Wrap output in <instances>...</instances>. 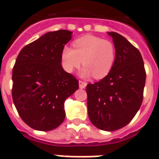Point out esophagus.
<instances>
[{"label":"esophagus","instance_id":"obj_1","mask_svg":"<svg viewBox=\"0 0 159 159\" xmlns=\"http://www.w3.org/2000/svg\"><path fill=\"white\" fill-rule=\"evenodd\" d=\"M79 85H80V89H84V88L86 87V85H87V83H86V82H84V81L82 80H80L79 81Z\"/></svg>","mask_w":159,"mask_h":159}]
</instances>
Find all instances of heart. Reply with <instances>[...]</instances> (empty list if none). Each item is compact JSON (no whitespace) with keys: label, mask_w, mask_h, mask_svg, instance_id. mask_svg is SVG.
<instances>
[{"label":"heart","mask_w":159,"mask_h":159,"mask_svg":"<svg viewBox=\"0 0 159 159\" xmlns=\"http://www.w3.org/2000/svg\"><path fill=\"white\" fill-rule=\"evenodd\" d=\"M116 49L110 40L94 35H85L73 42V49L65 47L61 52V64L66 71L71 73L80 66L81 75L88 78L93 75L102 79L107 75L113 67Z\"/></svg>","instance_id":"1"}]
</instances>
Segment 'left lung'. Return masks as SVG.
Returning <instances> with one entry per match:
<instances>
[{"label":"left lung","instance_id":"obj_1","mask_svg":"<svg viewBox=\"0 0 159 159\" xmlns=\"http://www.w3.org/2000/svg\"><path fill=\"white\" fill-rule=\"evenodd\" d=\"M116 59L107 75L86 86L88 114L97 128L113 131L130 122L143 102L146 72L139 51L120 34L111 32Z\"/></svg>","mask_w":159,"mask_h":159}]
</instances>
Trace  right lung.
Segmentation results:
<instances>
[{
    "label": "right lung",
    "instance_id": "obj_1",
    "mask_svg": "<svg viewBox=\"0 0 159 159\" xmlns=\"http://www.w3.org/2000/svg\"><path fill=\"white\" fill-rule=\"evenodd\" d=\"M72 33L49 32L20 51L12 72V98L29 126L48 131L65 120L64 102L79 89V81L61 66V52Z\"/></svg>",
    "mask_w": 159,
    "mask_h": 159
}]
</instances>
